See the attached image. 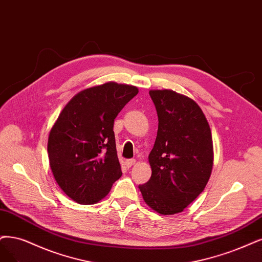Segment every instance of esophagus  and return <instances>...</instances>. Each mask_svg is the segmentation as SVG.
I'll return each mask as SVG.
<instances>
[{
    "label": "esophagus",
    "instance_id": "1",
    "mask_svg": "<svg viewBox=\"0 0 262 262\" xmlns=\"http://www.w3.org/2000/svg\"><path fill=\"white\" fill-rule=\"evenodd\" d=\"M135 164H136V160H135V159H130V160H126L125 161L126 167H132L133 165H135Z\"/></svg>",
    "mask_w": 262,
    "mask_h": 262
}]
</instances>
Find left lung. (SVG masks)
<instances>
[{
  "label": "left lung",
  "mask_w": 262,
  "mask_h": 262,
  "mask_svg": "<svg viewBox=\"0 0 262 262\" xmlns=\"http://www.w3.org/2000/svg\"><path fill=\"white\" fill-rule=\"evenodd\" d=\"M159 128L149 154L150 180L139 186L144 202L161 215L181 212L209 180L214 147L209 124L200 105L170 90L149 92Z\"/></svg>",
  "instance_id": "1"
}]
</instances>
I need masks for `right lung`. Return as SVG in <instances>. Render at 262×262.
<instances>
[{"label": "right lung", "mask_w": 262, "mask_h": 262, "mask_svg": "<svg viewBox=\"0 0 262 262\" xmlns=\"http://www.w3.org/2000/svg\"><path fill=\"white\" fill-rule=\"evenodd\" d=\"M136 86L108 82L77 93L50 132L48 159L58 186L74 202L96 204L122 176L113 124Z\"/></svg>", "instance_id": "right-lung-1"}]
</instances>
